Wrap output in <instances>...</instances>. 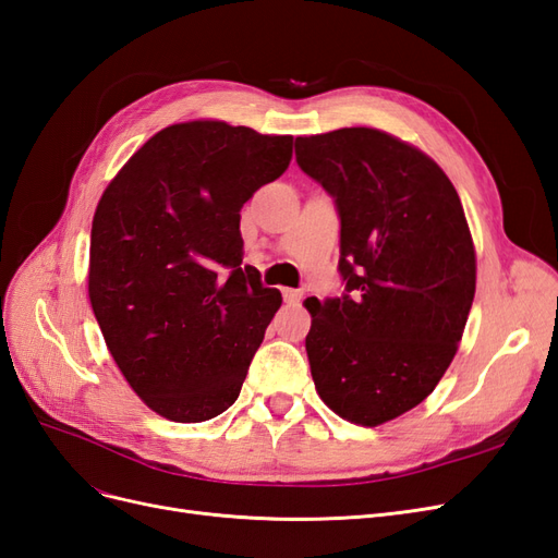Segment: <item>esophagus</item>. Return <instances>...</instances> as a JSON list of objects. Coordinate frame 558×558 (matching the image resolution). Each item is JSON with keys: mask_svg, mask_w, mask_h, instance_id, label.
<instances>
[{"mask_svg": "<svg viewBox=\"0 0 558 558\" xmlns=\"http://www.w3.org/2000/svg\"><path fill=\"white\" fill-rule=\"evenodd\" d=\"M302 298H305V293L300 289H283V300L289 302V305H300Z\"/></svg>", "mask_w": 558, "mask_h": 558, "instance_id": "obj_1", "label": "esophagus"}]
</instances>
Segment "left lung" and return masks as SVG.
I'll return each instance as SVG.
<instances>
[{
	"label": "left lung",
	"mask_w": 558,
	"mask_h": 558,
	"mask_svg": "<svg viewBox=\"0 0 558 558\" xmlns=\"http://www.w3.org/2000/svg\"><path fill=\"white\" fill-rule=\"evenodd\" d=\"M340 214L342 298L307 300L312 379L328 408L379 426L426 400L463 337L475 246L459 193L418 148L373 128L295 140Z\"/></svg>",
	"instance_id": "left-lung-1"
}]
</instances>
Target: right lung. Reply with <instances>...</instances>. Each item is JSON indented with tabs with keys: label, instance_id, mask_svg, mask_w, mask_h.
Segmentation results:
<instances>
[{
	"label": "right lung",
	"instance_id": "add662e5",
	"mask_svg": "<svg viewBox=\"0 0 558 558\" xmlns=\"http://www.w3.org/2000/svg\"><path fill=\"white\" fill-rule=\"evenodd\" d=\"M291 158L289 134L179 123L154 134L99 199L90 305L132 391L165 418L199 424L242 391L281 293L242 267L240 211Z\"/></svg>",
	"mask_w": 558,
	"mask_h": 558
}]
</instances>
